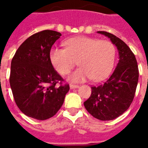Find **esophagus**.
I'll list each match as a JSON object with an SVG mask.
<instances>
[{"instance_id": "1", "label": "esophagus", "mask_w": 148, "mask_h": 148, "mask_svg": "<svg viewBox=\"0 0 148 148\" xmlns=\"http://www.w3.org/2000/svg\"><path fill=\"white\" fill-rule=\"evenodd\" d=\"M70 88H71V90L72 89H76V88H78V86L77 85H74V84H71L70 85Z\"/></svg>"}]
</instances>
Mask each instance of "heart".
I'll list each match as a JSON object with an SVG mask.
<instances>
[{
  "label": "heart",
  "instance_id": "1",
  "mask_svg": "<svg viewBox=\"0 0 148 148\" xmlns=\"http://www.w3.org/2000/svg\"><path fill=\"white\" fill-rule=\"evenodd\" d=\"M65 48L54 47L49 53L51 63L62 75L69 74L75 66L80 67L68 77L72 82L92 78L95 82L105 79L114 66L116 47L109 40L79 36L66 39Z\"/></svg>",
  "mask_w": 148,
  "mask_h": 148
}]
</instances>
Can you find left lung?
<instances>
[{"mask_svg": "<svg viewBox=\"0 0 148 148\" xmlns=\"http://www.w3.org/2000/svg\"><path fill=\"white\" fill-rule=\"evenodd\" d=\"M110 39L119 52V62L109 79L92 92L84 106L93 117L100 121L114 120L126 111L133 101L139 70L133 52L125 42L107 32H97Z\"/></svg>", "mask_w": 148, "mask_h": 148, "instance_id": "8db88e82", "label": "left lung"}]
</instances>
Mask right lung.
<instances>
[{
    "label": "right lung",
    "instance_id": "right-lung-1",
    "mask_svg": "<svg viewBox=\"0 0 148 148\" xmlns=\"http://www.w3.org/2000/svg\"><path fill=\"white\" fill-rule=\"evenodd\" d=\"M60 32L44 30L28 37L12 59L9 82L23 113L39 121L55 116L70 90L51 63L49 53ZM58 83L59 87L57 86Z\"/></svg>",
    "mask_w": 148,
    "mask_h": 148
}]
</instances>
